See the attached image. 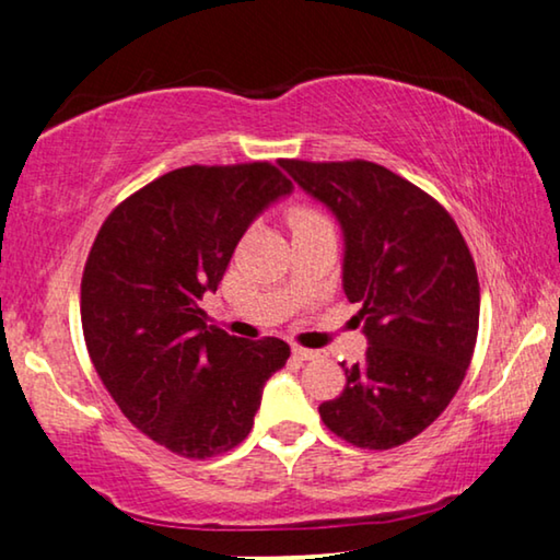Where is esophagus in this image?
I'll use <instances>...</instances> for the list:
<instances>
[{
  "label": "esophagus",
  "instance_id": "esophagus-1",
  "mask_svg": "<svg viewBox=\"0 0 560 560\" xmlns=\"http://www.w3.org/2000/svg\"><path fill=\"white\" fill-rule=\"evenodd\" d=\"M293 355L298 361H313L318 359V351H311V348H303V346H293Z\"/></svg>",
  "mask_w": 560,
  "mask_h": 560
}]
</instances>
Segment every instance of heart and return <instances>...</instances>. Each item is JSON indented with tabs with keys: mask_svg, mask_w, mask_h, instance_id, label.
<instances>
[{
	"mask_svg": "<svg viewBox=\"0 0 560 560\" xmlns=\"http://www.w3.org/2000/svg\"><path fill=\"white\" fill-rule=\"evenodd\" d=\"M288 222L293 226V232L303 230V226H313V224H320V222H328V217L320 212L318 207H311V205H298L288 212Z\"/></svg>",
	"mask_w": 560,
	"mask_h": 560,
	"instance_id": "1",
	"label": "heart"
}]
</instances>
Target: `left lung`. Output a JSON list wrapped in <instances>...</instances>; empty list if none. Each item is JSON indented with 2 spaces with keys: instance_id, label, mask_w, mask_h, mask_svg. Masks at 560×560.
<instances>
[{
  "instance_id": "1",
  "label": "left lung",
  "mask_w": 560,
  "mask_h": 560,
  "mask_svg": "<svg viewBox=\"0 0 560 560\" xmlns=\"http://www.w3.org/2000/svg\"><path fill=\"white\" fill-rule=\"evenodd\" d=\"M280 166L334 209L346 237L343 290L369 338L323 424L361 450H392L450 407L472 361L480 282L459 226L434 197L374 161Z\"/></svg>"
}]
</instances>
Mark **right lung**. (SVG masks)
Returning a JSON list of instances; mask_svg holds the SVG:
<instances>
[{"mask_svg":"<svg viewBox=\"0 0 560 560\" xmlns=\"http://www.w3.org/2000/svg\"><path fill=\"white\" fill-rule=\"evenodd\" d=\"M293 184L270 161L182 166L105 217L80 282V320L103 386L131 424L186 459L245 440L280 338L245 340L199 307L262 209Z\"/></svg>","mask_w":560,"mask_h":560,"instance_id":"right-lung-1","label":"right lung"}]
</instances>
